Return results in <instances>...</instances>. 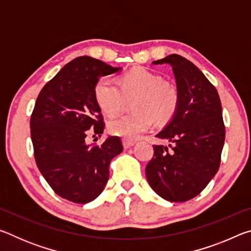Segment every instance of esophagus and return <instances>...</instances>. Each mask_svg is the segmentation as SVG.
<instances>
[{
	"label": "esophagus",
	"mask_w": 251,
	"mask_h": 251,
	"mask_svg": "<svg viewBox=\"0 0 251 251\" xmlns=\"http://www.w3.org/2000/svg\"><path fill=\"white\" fill-rule=\"evenodd\" d=\"M135 145V142L131 141V139H123V146L124 148H130L131 146Z\"/></svg>",
	"instance_id": "esophagus-1"
}]
</instances>
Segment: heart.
Wrapping results in <instances>:
<instances>
[{"label": "heart", "mask_w": 251, "mask_h": 251, "mask_svg": "<svg viewBox=\"0 0 251 251\" xmlns=\"http://www.w3.org/2000/svg\"><path fill=\"white\" fill-rule=\"evenodd\" d=\"M118 85L103 77L94 86L95 100L107 116H116L125 100H135L131 105L134 113L109 122L110 134L134 139L151 128L156 122L165 125L173 120L179 106V93L163 76L143 67L126 72L118 78Z\"/></svg>", "instance_id": "1"}]
</instances>
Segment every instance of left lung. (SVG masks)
Instances as JSON below:
<instances>
[{
  "label": "left lung",
  "mask_w": 251,
  "mask_h": 251,
  "mask_svg": "<svg viewBox=\"0 0 251 251\" xmlns=\"http://www.w3.org/2000/svg\"><path fill=\"white\" fill-rule=\"evenodd\" d=\"M152 64L172 66L179 106L156 135L169 144L154 145L146 177L165 201L184 202L201 194L219 169L225 143L222 103L214 85L185 57L172 54Z\"/></svg>",
  "instance_id": "8db88e82"
}]
</instances>
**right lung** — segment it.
I'll use <instances>...</instances> for the list:
<instances>
[{"label": "right lung", "instance_id": "add662e5", "mask_svg": "<svg viewBox=\"0 0 251 251\" xmlns=\"http://www.w3.org/2000/svg\"><path fill=\"white\" fill-rule=\"evenodd\" d=\"M121 70L80 56L37 96L29 124L36 165L54 192L70 201L87 203L99 197L107 184L110 160L123 151L117 136H109L100 146L85 141L88 129L103 134L105 127L94 96L96 82Z\"/></svg>", "mask_w": 251, "mask_h": 251}]
</instances>
